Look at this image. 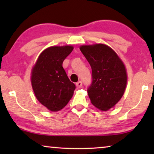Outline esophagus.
I'll return each instance as SVG.
<instances>
[{
  "label": "esophagus",
  "mask_w": 154,
  "mask_h": 154,
  "mask_svg": "<svg viewBox=\"0 0 154 154\" xmlns=\"http://www.w3.org/2000/svg\"><path fill=\"white\" fill-rule=\"evenodd\" d=\"M75 86H76L77 89H79V88H81L82 87V82L79 81L78 83H75Z\"/></svg>",
  "instance_id": "esophagus-1"
}]
</instances>
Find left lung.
<instances>
[{"mask_svg":"<svg viewBox=\"0 0 154 154\" xmlns=\"http://www.w3.org/2000/svg\"><path fill=\"white\" fill-rule=\"evenodd\" d=\"M92 69V82L88 90L93 106L100 111L113 108L123 97L128 81L125 64L116 52L102 43L80 46Z\"/></svg>","mask_w":154,"mask_h":154,"instance_id":"1","label":"left lung"}]
</instances>
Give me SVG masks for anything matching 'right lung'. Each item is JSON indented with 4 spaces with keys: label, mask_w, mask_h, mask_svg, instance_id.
Returning <instances> with one entry per match:
<instances>
[{
    "label": "right lung",
    "mask_w": 154,
    "mask_h": 154,
    "mask_svg": "<svg viewBox=\"0 0 154 154\" xmlns=\"http://www.w3.org/2000/svg\"><path fill=\"white\" fill-rule=\"evenodd\" d=\"M73 46H51L39 54L31 72L35 97L48 110L62 109L73 97L75 86L70 81L62 63Z\"/></svg>",
    "instance_id": "right-lung-1"
}]
</instances>
